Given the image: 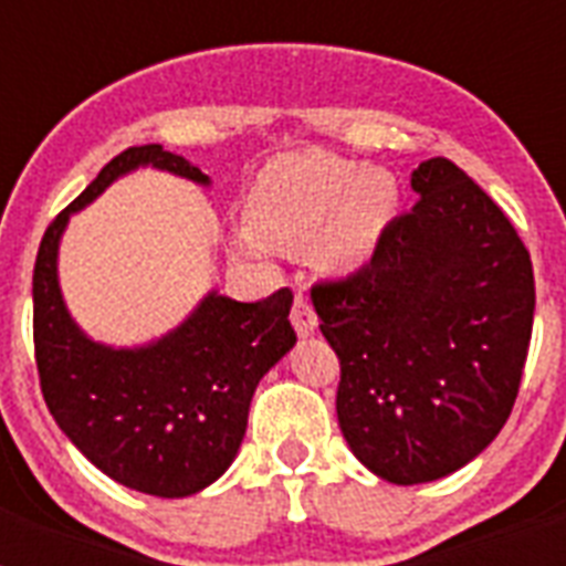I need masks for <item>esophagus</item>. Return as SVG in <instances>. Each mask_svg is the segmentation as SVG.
Instances as JSON below:
<instances>
[{
  "label": "esophagus",
  "mask_w": 566,
  "mask_h": 566,
  "mask_svg": "<svg viewBox=\"0 0 566 566\" xmlns=\"http://www.w3.org/2000/svg\"><path fill=\"white\" fill-rule=\"evenodd\" d=\"M291 323L296 328V335L300 337H308L314 335V328H317V314H314V305H311L305 296H296L293 300V311H291Z\"/></svg>",
  "instance_id": "esophagus-1"
}]
</instances>
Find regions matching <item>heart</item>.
Masks as SVG:
<instances>
[{
    "instance_id": "heart-1",
    "label": "heart",
    "mask_w": 566,
    "mask_h": 566,
    "mask_svg": "<svg viewBox=\"0 0 566 566\" xmlns=\"http://www.w3.org/2000/svg\"><path fill=\"white\" fill-rule=\"evenodd\" d=\"M399 190L381 170L326 153L284 155L261 172L249 196V229L240 249L305 252L326 238L328 264L353 270L376 249V240L394 217Z\"/></svg>"
}]
</instances>
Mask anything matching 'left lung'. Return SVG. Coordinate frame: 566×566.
<instances>
[{
	"label": "left lung",
	"mask_w": 566,
	"mask_h": 566,
	"mask_svg": "<svg viewBox=\"0 0 566 566\" xmlns=\"http://www.w3.org/2000/svg\"><path fill=\"white\" fill-rule=\"evenodd\" d=\"M411 188L420 199L370 264L311 287L340 361V431L394 484L443 479L491 447L535 319L532 258L500 205L447 158L422 161Z\"/></svg>",
	"instance_id": "obj_1"
}]
</instances>
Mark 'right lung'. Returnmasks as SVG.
I'll return each mask as SVG.
<instances>
[{
  "label": "right lung",
  "instance_id": "add662e5",
  "mask_svg": "<svg viewBox=\"0 0 566 566\" xmlns=\"http://www.w3.org/2000/svg\"><path fill=\"white\" fill-rule=\"evenodd\" d=\"M208 185L164 146H128L49 222L34 261V358L40 390L66 438L93 467L132 491L179 500L217 482L247 434L258 381L296 344L287 287L261 302L211 291L170 335L135 349L96 344L75 326L57 287V243L70 213L137 170Z\"/></svg>",
  "mask_w": 566,
  "mask_h": 566
}]
</instances>
